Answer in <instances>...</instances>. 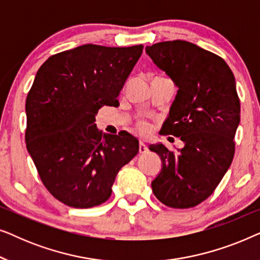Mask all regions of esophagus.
<instances>
[{
	"mask_svg": "<svg viewBox=\"0 0 260 260\" xmlns=\"http://www.w3.org/2000/svg\"><path fill=\"white\" fill-rule=\"evenodd\" d=\"M148 150H149V149H148L147 145H145L143 142L141 141L140 142V154H145V152H148Z\"/></svg>",
	"mask_w": 260,
	"mask_h": 260,
	"instance_id": "34e87169",
	"label": "esophagus"
}]
</instances>
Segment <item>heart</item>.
<instances>
[{"label":"heart","instance_id":"heart-1","mask_svg":"<svg viewBox=\"0 0 260 260\" xmlns=\"http://www.w3.org/2000/svg\"><path fill=\"white\" fill-rule=\"evenodd\" d=\"M138 129H140L141 133L147 134L149 133V130H150V124L145 122V120H141V122L138 123Z\"/></svg>","mask_w":260,"mask_h":260}]
</instances>
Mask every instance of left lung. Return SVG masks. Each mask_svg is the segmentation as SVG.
<instances>
[{"mask_svg": "<svg viewBox=\"0 0 260 260\" xmlns=\"http://www.w3.org/2000/svg\"><path fill=\"white\" fill-rule=\"evenodd\" d=\"M145 52L179 87L161 131L184 143L177 151L161 143L149 147L162 161L152 191L168 207H194L215 190L232 163L240 122L236 79L225 60L191 42L163 41Z\"/></svg>", "mask_w": 260, "mask_h": 260, "instance_id": "left-lung-1", "label": "left lung"}]
</instances>
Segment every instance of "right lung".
Returning a JSON list of instances; mask_svg holds the SVG:
<instances>
[{
  "label": "right lung",
  "instance_id": "obj_1",
  "mask_svg": "<svg viewBox=\"0 0 260 260\" xmlns=\"http://www.w3.org/2000/svg\"><path fill=\"white\" fill-rule=\"evenodd\" d=\"M143 46L83 45L46 60L26 99V145L42 183L70 207L90 208L111 197L117 174L137 155L126 131L103 134L95 115L118 95Z\"/></svg>",
  "mask_w": 260,
  "mask_h": 260
}]
</instances>
